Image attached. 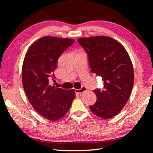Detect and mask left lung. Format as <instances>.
<instances>
[{"instance_id": "1", "label": "left lung", "mask_w": 153, "mask_h": 153, "mask_svg": "<svg viewBox=\"0 0 153 153\" xmlns=\"http://www.w3.org/2000/svg\"><path fill=\"white\" fill-rule=\"evenodd\" d=\"M74 43L71 39L45 36L31 45L24 58L22 83L27 99L35 111L51 121L66 115L76 97L74 89L48 79L58 58ZM52 76L55 78L54 74Z\"/></svg>"}]
</instances>
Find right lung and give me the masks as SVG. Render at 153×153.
<instances>
[{"label":"right lung","mask_w":153,"mask_h":153,"mask_svg":"<svg viewBox=\"0 0 153 153\" xmlns=\"http://www.w3.org/2000/svg\"><path fill=\"white\" fill-rule=\"evenodd\" d=\"M77 41L88 55L91 71L104 81L102 89L93 91L97 101L90 106V110L104 119L115 116L125 106L134 86L130 58L124 47L111 37H84Z\"/></svg>","instance_id":"right-lung-1"}]
</instances>
